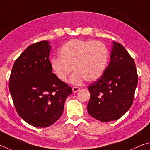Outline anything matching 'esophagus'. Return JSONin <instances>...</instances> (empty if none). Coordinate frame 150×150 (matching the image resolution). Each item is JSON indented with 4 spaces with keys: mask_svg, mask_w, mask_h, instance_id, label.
<instances>
[{
    "mask_svg": "<svg viewBox=\"0 0 150 150\" xmlns=\"http://www.w3.org/2000/svg\"><path fill=\"white\" fill-rule=\"evenodd\" d=\"M78 91H80V88L78 87H73L72 88V91L74 93H76Z\"/></svg>",
    "mask_w": 150,
    "mask_h": 150,
    "instance_id": "34e87169",
    "label": "esophagus"
}]
</instances>
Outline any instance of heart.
Segmentation results:
<instances>
[{
  "mask_svg": "<svg viewBox=\"0 0 150 150\" xmlns=\"http://www.w3.org/2000/svg\"><path fill=\"white\" fill-rule=\"evenodd\" d=\"M59 57L51 60V69L62 82H67L74 68L76 70L70 78L73 84H80L83 80L94 82L106 69L108 51L100 41L72 39L59 50Z\"/></svg>",
  "mask_w": 150,
  "mask_h": 150,
  "instance_id": "1",
  "label": "heart"
}]
</instances>
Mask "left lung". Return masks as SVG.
<instances>
[{
    "label": "left lung",
    "instance_id": "8db88e82",
    "mask_svg": "<svg viewBox=\"0 0 150 150\" xmlns=\"http://www.w3.org/2000/svg\"><path fill=\"white\" fill-rule=\"evenodd\" d=\"M110 57L103 75L88 87V113L101 122L119 119L128 111L138 84L134 60L121 44L112 41Z\"/></svg>",
    "mask_w": 150,
    "mask_h": 150
}]
</instances>
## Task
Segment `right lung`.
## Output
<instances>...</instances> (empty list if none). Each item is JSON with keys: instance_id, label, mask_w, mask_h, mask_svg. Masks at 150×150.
Listing matches in <instances>:
<instances>
[{"instance_id": "obj_1", "label": "right lung", "mask_w": 150, "mask_h": 150, "mask_svg": "<svg viewBox=\"0 0 150 150\" xmlns=\"http://www.w3.org/2000/svg\"><path fill=\"white\" fill-rule=\"evenodd\" d=\"M51 46L41 41L27 47L13 65L9 90L18 115L31 126L45 128L64 111L72 88L52 72L49 60Z\"/></svg>"}]
</instances>
